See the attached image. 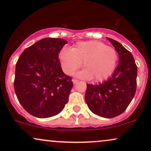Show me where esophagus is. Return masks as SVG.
Instances as JSON below:
<instances>
[{"label":"esophagus","mask_w":151,"mask_h":151,"mask_svg":"<svg viewBox=\"0 0 151 151\" xmlns=\"http://www.w3.org/2000/svg\"><path fill=\"white\" fill-rule=\"evenodd\" d=\"M72 82H73V83L74 84H76L78 83V80H76V79H72Z\"/></svg>","instance_id":"34e87169"}]
</instances>
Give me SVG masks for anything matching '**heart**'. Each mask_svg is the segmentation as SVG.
<instances>
[{"mask_svg": "<svg viewBox=\"0 0 151 151\" xmlns=\"http://www.w3.org/2000/svg\"><path fill=\"white\" fill-rule=\"evenodd\" d=\"M61 67L67 75H71L82 65L83 70L77 76L86 80L94 78L100 82L113 73L117 63L115 49L98 40L79 42L72 49H63L59 54Z\"/></svg>", "mask_w": 151, "mask_h": 151, "instance_id": "heart-1", "label": "heart"}]
</instances>
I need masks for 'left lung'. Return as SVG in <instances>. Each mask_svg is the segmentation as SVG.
<instances>
[{
	"label": "left lung",
	"mask_w": 151,
	"mask_h": 151,
	"mask_svg": "<svg viewBox=\"0 0 151 151\" xmlns=\"http://www.w3.org/2000/svg\"><path fill=\"white\" fill-rule=\"evenodd\" d=\"M107 40L118 53L119 64L106 81L96 85L86 84L85 102L94 114L112 118L122 114L135 96L137 67L130 51L117 41Z\"/></svg>",
	"instance_id": "left-lung-1"
}]
</instances>
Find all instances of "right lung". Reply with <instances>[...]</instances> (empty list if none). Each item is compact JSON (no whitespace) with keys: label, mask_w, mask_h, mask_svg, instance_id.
Instances as JSON below:
<instances>
[{"label":"right lung","mask_w":151,"mask_h":151,"mask_svg":"<svg viewBox=\"0 0 151 151\" xmlns=\"http://www.w3.org/2000/svg\"><path fill=\"white\" fill-rule=\"evenodd\" d=\"M67 41L41 39L25 49L16 65L14 90L22 107L33 116L46 118L65 108L73 84L58 58Z\"/></svg>","instance_id":"add662e5"}]
</instances>
